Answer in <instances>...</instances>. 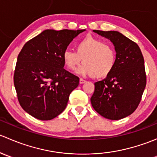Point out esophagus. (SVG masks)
<instances>
[{
    "label": "esophagus",
    "mask_w": 157,
    "mask_h": 157,
    "mask_svg": "<svg viewBox=\"0 0 157 157\" xmlns=\"http://www.w3.org/2000/svg\"><path fill=\"white\" fill-rule=\"evenodd\" d=\"M86 80H83V79H82V78H80V84H83V83H86Z\"/></svg>",
    "instance_id": "esophagus-1"
}]
</instances>
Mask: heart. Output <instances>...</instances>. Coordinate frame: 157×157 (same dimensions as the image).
Returning <instances> with one entry per match:
<instances>
[{"instance_id": "heart-1", "label": "heart", "mask_w": 157, "mask_h": 157, "mask_svg": "<svg viewBox=\"0 0 157 157\" xmlns=\"http://www.w3.org/2000/svg\"><path fill=\"white\" fill-rule=\"evenodd\" d=\"M75 48L76 52L66 49L62 55L64 64L70 71H75L83 61V64L77 71L79 74L103 78L115 67V48L102 39L87 36L77 42Z\"/></svg>"}]
</instances>
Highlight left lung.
<instances>
[{"label":"left lung","mask_w":157,"mask_h":157,"mask_svg":"<svg viewBox=\"0 0 157 157\" xmlns=\"http://www.w3.org/2000/svg\"><path fill=\"white\" fill-rule=\"evenodd\" d=\"M115 46L116 63L106 78L96 82L90 101L104 118L119 120L135 111L147 83L144 60L138 45L118 31L93 30Z\"/></svg>","instance_id":"left-lung-1"}]
</instances>
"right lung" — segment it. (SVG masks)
Returning <instances> with one entry per match:
<instances>
[{"label": "right lung", "instance_id": "1", "mask_svg": "<svg viewBox=\"0 0 157 157\" xmlns=\"http://www.w3.org/2000/svg\"><path fill=\"white\" fill-rule=\"evenodd\" d=\"M86 29H45L28 41L17 58L14 86L21 107L37 119H53L67 106L79 77L64 69L63 52Z\"/></svg>", "mask_w": 157, "mask_h": 157}]
</instances>
